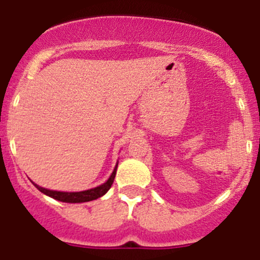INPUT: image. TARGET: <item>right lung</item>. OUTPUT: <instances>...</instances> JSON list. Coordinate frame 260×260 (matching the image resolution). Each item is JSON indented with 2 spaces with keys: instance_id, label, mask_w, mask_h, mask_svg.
<instances>
[{
  "instance_id": "right-lung-1",
  "label": "right lung",
  "mask_w": 260,
  "mask_h": 260,
  "mask_svg": "<svg viewBox=\"0 0 260 260\" xmlns=\"http://www.w3.org/2000/svg\"><path fill=\"white\" fill-rule=\"evenodd\" d=\"M116 169H117V164L115 167L114 172L110 176V178L107 179V182H105L104 184L99 187H94V188L87 189V191H82V192H59V191H50V189L43 188V187L38 186V184L34 183V186L39 189L40 192H43L44 194L46 196L51 197L54 200H58V201L61 202H68V204H79V202H88V201H93V200L99 199V197L104 196L110 188H111L112 183H114L115 176H116Z\"/></svg>"
}]
</instances>
